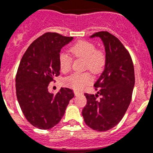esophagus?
<instances>
[{"mask_svg":"<svg viewBox=\"0 0 153 153\" xmlns=\"http://www.w3.org/2000/svg\"><path fill=\"white\" fill-rule=\"evenodd\" d=\"M74 94H75V96H78V95H81V94H82V93H81V92L77 91H74Z\"/></svg>","mask_w":153,"mask_h":153,"instance_id":"1","label":"esophagus"}]
</instances>
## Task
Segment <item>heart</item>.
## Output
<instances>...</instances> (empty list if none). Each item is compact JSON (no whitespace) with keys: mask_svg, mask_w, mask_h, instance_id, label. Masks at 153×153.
Masks as SVG:
<instances>
[{"mask_svg":"<svg viewBox=\"0 0 153 153\" xmlns=\"http://www.w3.org/2000/svg\"><path fill=\"white\" fill-rule=\"evenodd\" d=\"M69 52L73 57L85 60V68L92 73L98 74L104 69L106 63L105 54L103 51L96 49V46L92 42L79 41L70 48ZM59 63L61 71L66 72L71 68L72 59L67 54L61 53ZM91 82L92 78L88 73H73L65 80V85L75 90H82Z\"/></svg>","mask_w":153,"mask_h":153,"instance_id":"obj_1","label":"heart"}]
</instances>
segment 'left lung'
Here are the masks:
<instances>
[{
    "label": "left lung",
    "mask_w": 153,
    "mask_h": 153,
    "mask_svg": "<svg viewBox=\"0 0 153 153\" xmlns=\"http://www.w3.org/2000/svg\"><path fill=\"white\" fill-rule=\"evenodd\" d=\"M90 37L101 39L106 63L94 85L97 94H85L87 104L82 110V116L91 129L107 131L119 123L130 105L135 84L134 68L130 53L116 36L100 31Z\"/></svg>",
    "instance_id": "8db88e82"
}]
</instances>
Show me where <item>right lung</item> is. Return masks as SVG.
<instances>
[{"instance_id": "right-lung-1", "label": "right lung", "mask_w": 153, "mask_h": 153, "mask_svg": "<svg viewBox=\"0 0 153 153\" xmlns=\"http://www.w3.org/2000/svg\"><path fill=\"white\" fill-rule=\"evenodd\" d=\"M73 37L46 33L30 44L23 56L16 75V93L22 112L33 126L49 130L59 123L73 91L62 88L56 94L48 86L60 74L61 49Z\"/></svg>"}]
</instances>
